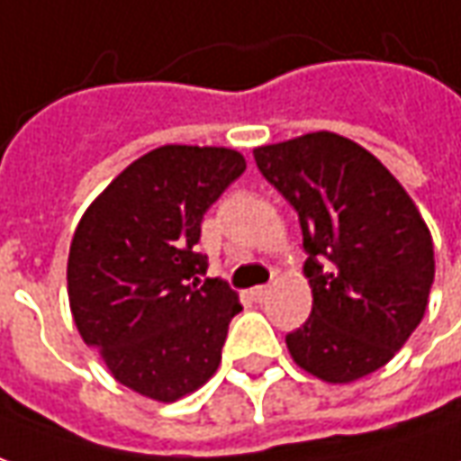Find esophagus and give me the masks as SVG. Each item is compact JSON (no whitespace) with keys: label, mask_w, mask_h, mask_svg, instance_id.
Here are the masks:
<instances>
[{"label":"esophagus","mask_w":461,"mask_h":461,"mask_svg":"<svg viewBox=\"0 0 461 461\" xmlns=\"http://www.w3.org/2000/svg\"><path fill=\"white\" fill-rule=\"evenodd\" d=\"M249 295H252V300H257V303H262L265 297L270 295V285H259V287H252V290H249Z\"/></svg>","instance_id":"1"}]
</instances>
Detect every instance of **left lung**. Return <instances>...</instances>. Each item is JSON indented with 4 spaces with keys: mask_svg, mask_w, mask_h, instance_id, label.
Returning <instances> with one entry per match:
<instances>
[{
    "mask_svg": "<svg viewBox=\"0 0 461 461\" xmlns=\"http://www.w3.org/2000/svg\"><path fill=\"white\" fill-rule=\"evenodd\" d=\"M255 161L295 206L308 252L312 310L285 336L293 361L328 384L374 374L427 312V221L374 153L330 131L259 146Z\"/></svg>",
    "mask_w": 461,
    "mask_h": 461,
    "instance_id": "left-lung-1",
    "label": "left lung"
}]
</instances>
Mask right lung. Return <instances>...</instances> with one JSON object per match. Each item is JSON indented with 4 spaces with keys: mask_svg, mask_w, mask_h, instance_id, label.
I'll return each mask as SVG.
<instances>
[{
    "mask_svg": "<svg viewBox=\"0 0 461 461\" xmlns=\"http://www.w3.org/2000/svg\"><path fill=\"white\" fill-rule=\"evenodd\" d=\"M247 168L224 146H161L113 178L68 257L73 321L118 384L176 402L214 375L240 295L199 280L202 219Z\"/></svg>",
    "mask_w": 461,
    "mask_h": 461,
    "instance_id": "obj_1",
    "label": "right lung"
}]
</instances>
